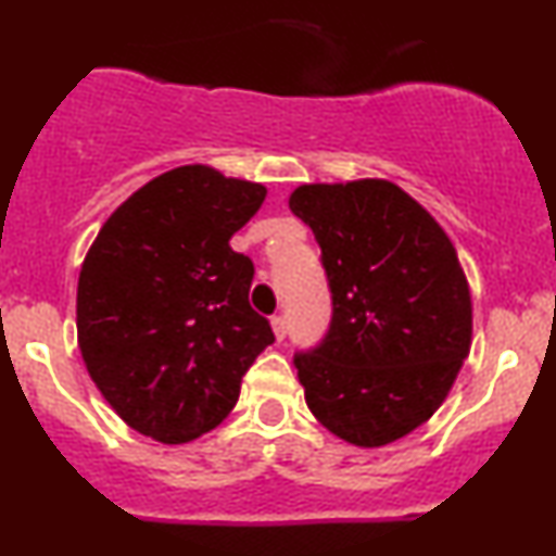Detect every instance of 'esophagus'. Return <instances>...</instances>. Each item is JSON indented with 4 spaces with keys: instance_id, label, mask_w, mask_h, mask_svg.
<instances>
[{
    "instance_id": "1",
    "label": "esophagus",
    "mask_w": 556,
    "mask_h": 556,
    "mask_svg": "<svg viewBox=\"0 0 556 556\" xmlns=\"http://www.w3.org/2000/svg\"><path fill=\"white\" fill-rule=\"evenodd\" d=\"M271 329H274V334H277V340H285V334H287V316L285 314L271 316Z\"/></svg>"
}]
</instances>
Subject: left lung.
I'll return each instance as SVG.
<instances>
[{
  "label": "left lung",
  "mask_w": 556,
  "mask_h": 556,
  "mask_svg": "<svg viewBox=\"0 0 556 556\" xmlns=\"http://www.w3.org/2000/svg\"><path fill=\"white\" fill-rule=\"evenodd\" d=\"M331 292L316 348L295 353L311 413L355 446H384L442 405L470 353L473 308L437 219L387 180L300 185Z\"/></svg>",
  "instance_id": "8db88e82"
}]
</instances>
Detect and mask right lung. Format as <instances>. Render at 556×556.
<instances>
[{
    "label": "right lung",
    "mask_w": 556,
    "mask_h": 556,
    "mask_svg": "<svg viewBox=\"0 0 556 556\" xmlns=\"http://www.w3.org/2000/svg\"><path fill=\"white\" fill-rule=\"evenodd\" d=\"M264 198V185L188 164L136 190L93 240L78 344L130 429L164 444L212 431L274 342L269 318L248 303L253 261L229 248Z\"/></svg>",
    "instance_id": "right-lung-1"
}]
</instances>
